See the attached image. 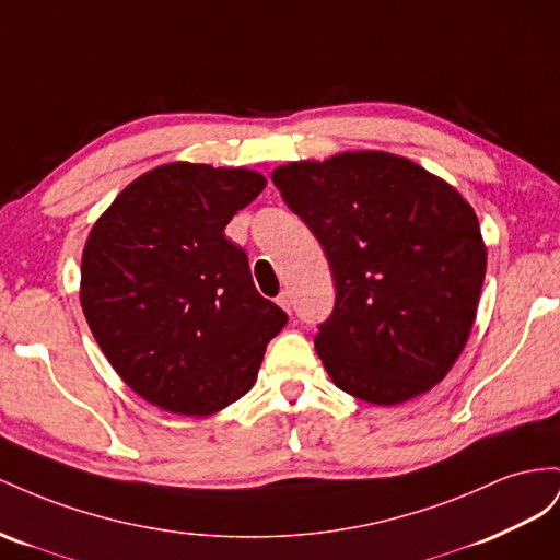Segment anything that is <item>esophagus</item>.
I'll list each match as a JSON object with an SVG mask.
<instances>
[{"mask_svg":"<svg viewBox=\"0 0 560 560\" xmlns=\"http://www.w3.org/2000/svg\"><path fill=\"white\" fill-rule=\"evenodd\" d=\"M277 302H279V307L281 310H285L291 314V305H293V300H291V293L289 291H281V295L277 298Z\"/></svg>","mask_w":560,"mask_h":560,"instance_id":"obj_1","label":"esophagus"}]
</instances>
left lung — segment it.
I'll return each instance as SVG.
<instances>
[{
	"mask_svg": "<svg viewBox=\"0 0 560 560\" xmlns=\"http://www.w3.org/2000/svg\"><path fill=\"white\" fill-rule=\"evenodd\" d=\"M271 180L332 269L335 307L314 347L335 387L396 406L439 385L467 345L486 279L471 206L377 150L285 164Z\"/></svg>",
	"mask_w": 560,
	"mask_h": 560,
	"instance_id": "1",
	"label": "left lung"
}]
</instances>
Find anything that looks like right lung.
I'll return each instance as SVG.
<instances>
[{
	"instance_id": "obj_1",
	"label": "right lung",
	"mask_w": 560,
	"mask_h": 560,
	"mask_svg": "<svg viewBox=\"0 0 560 560\" xmlns=\"http://www.w3.org/2000/svg\"><path fill=\"white\" fill-rule=\"evenodd\" d=\"M265 185L248 168L175 162L142 173L93 225L79 300L112 369L152 406L203 418L238 401L289 322L225 236Z\"/></svg>"
}]
</instances>
